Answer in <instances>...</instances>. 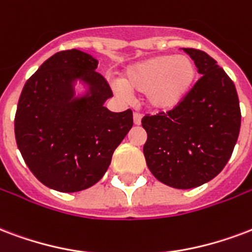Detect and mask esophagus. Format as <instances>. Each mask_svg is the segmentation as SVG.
<instances>
[{
	"label": "esophagus",
	"instance_id": "esophagus-1",
	"mask_svg": "<svg viewBox=\"0 0 252 252\" xmlns=\"http://www.w3.org/2000/svg\"><path fill=\"white\" fill-rule=\"evenodd\" d=\"M133 118H134V124H135V125H141L142 115L139 114V113H134Z\"/></svg>",
	"mask_w": 252,
	"mask_h": 252
}]
</instances>
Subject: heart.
<instances>
[{"mask_svg": "<svg viewBox=\"0 0 252 252\" xmlns=\"http://www.w3.org/2000/svg\"><path fill=\"white\" fill-rule=\"evenodd\" d=\"M196 66L190 57L162 54L134 62L119 79L122 94H145V105L154 111H170L190 94Z\"/></svg>", "mask_w": 252, "mask_h": 252, "instance_id": "obj_1", "label": "heart"}]
</instances>
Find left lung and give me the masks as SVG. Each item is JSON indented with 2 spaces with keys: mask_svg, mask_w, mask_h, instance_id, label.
Here are the masks:
<instances>
[{
  "mask_svg": "<svg viewBox=\"0 0 252 252\" xmlns=\"http://www.w3.org/2000/svg\"><path fill=\"white\" fill-rule=\"evenodd\" d=\"M199 81L169 113L146 115L143 154L151 174L174 189H194L215 178L230 159L241 130L235 85L207 53L183 47Z\"/></svg>",
  "mask_w": 252,
  "mask_h": 252,
  "instance_id": "8db88e82",
  "label": "left lung"
}]
</instances>
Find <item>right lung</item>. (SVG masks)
Listing matches in <instances>:
<instances>
[{"mask_svg":"<svg viewBox=\"0 0 252 252\" xmlns=\"http://www.w3.org/2000/svg\"><path fill=\"white\" fill-rule=\"evenodd\" d=\"M98 61L77 49L58 52L26 81L14 119L17 146L30 171L49 189L77 192L109 169L133 126V111L113 113V93ZM79 82L84 92L75 93Z\"/></svg>","mask_w":252,"mask_h":252,"instance_id":"1","label":"right lung"}]
</instances>
